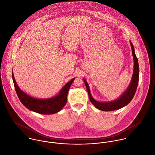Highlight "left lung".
I'll return each mask as SVG.
<instances>
[{"label":"left lung","mask_w":155,"mask_h":155,"mask_svg":"<svg viewBox=\"0 0 155 155\" xmlns=\"http://www.w3.org/2000/svg\"><path fill=\"white\" fill-rule=\"evenodd\" d=\"M130 44L131 45V49L133 53V60H134V70H133V76L131 82L127 89L124 91V92L117 98L110 101H98L95 100L90 92L89 87L87 81L84 78V82L86 86L88 93L89 100L91 103L98 109L100 110L109 111L116 110L120 109L125 106H127L132 100L135 94L136 89L138 84L139 78V65L138 59L135 54L134 47L132 42L130 41Z\"/></svg>","instance_id":"obj_1"}]
</instances>
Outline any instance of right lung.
Returning a JSON list of instances; mask_svg holds the SVG:
<instances>
[{
	"label": "right lung",
	"mask_w": 155,
	"mask_h": 155,
	"mask_svg": "<svg viewBox=\"0 0 155 155\" xmlns=\"http://www.w3.org/2000/svg\"><path fill=\"white\" fill-rule=\"evenodd\" d=\"M12 79L17 94L22 104L32 111L43 114H52L61 110L67 103V93L75 78L67 82L59 93L51 98L41 99L30 96L18 87L12 71Z\"/></svg>",
	"instance_id": "obj_1"
}]
</instances>
